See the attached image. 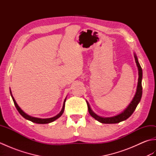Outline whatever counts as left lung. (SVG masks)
Returning <instances> with one entry per match:
<instances>
[{
	"label": "left lung",
	"instance_id": "left-lung-1",
	"mask_svg": "<svg viewBox=\"0 0 156 156\" xmlns=\"http://www.w3.org/2000/svg\"><path fill=\"white\" fill-rule=\"evenodd\" d=\"M134 58H135V62H136V65L138 69V75H139L137 90L133 100L131 101L130 104L128 105V107L126 108L123 111L117 115L112 116V117H101V116H98V115L96 114L95 112H93V111L92 110L90 105L88 103V102L87 101L89 113H90V115L92 117L95 119L96 120L98 121V122H101V123H107V124L118 123V122H120L121 121L126 120V119H127L132 114H133V112L135 110V108H136L137 106L138 105L139 103H140L141 98V96H142L141 81H142V76H143V72H142V69L140 63L138 62L137 55L135 53H134Z\"/></svg>",
	"mask_w": 156,
	"mask_h": 156
}]
</instances>
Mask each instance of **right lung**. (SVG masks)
Returning <instances> with one entry per match:
<instances>
[{"instance_id": "add662e5", "label": "right lung", "mask_w": 156, "mask_h": 156, "mask_svg": "<svg viewBox=\"0 0 156 156\" xmlns=\"http://www.w3.org/2000/svg\"><path fill=\"white\" fill-rule=\"evenodd\" d=\"M10 93H11V97L12 98V101L13 102H14V104H15V107L16 108V109H17V111H19V112L20 114H21L22 115V117H24L25 119H27V120H29L30 121L33 122H35V123H38V124H46V123H49V122H51L53 121H55L56 119H58L59 117H60L63 114V112H64V108H65V102L66 101V98H65V100L64 101V104H63V107H62V108L61 111L59 112V113L57 115L54 116V117H51V118H47V119H41V118H37V117H31V116L27 115V113H25V112L23 111L22 109L19 107V106L17 105V103H16L14 97H13V96L12 94V92H11V89H10Z\"/></svg>"}]
</instances>
